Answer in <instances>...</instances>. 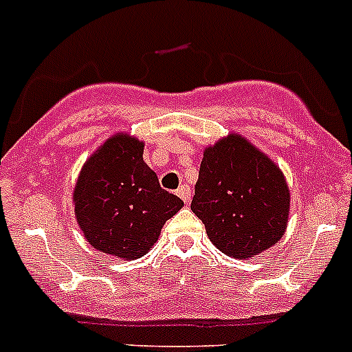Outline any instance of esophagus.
I'll use <instances>...</instances> for the list:
<instances>
[{
    "mask_svg": "<svg viewBox=\"0 0 352 352\" xmlns=\"http://www.w3.org/2000/svg\"><path fill=\"white\" fill-rule=\"evenodd\" d=\"M176 194H178V197L182 199V201H183V203H185V204L190 203V194H192L190 186L182 185V186H179V188H178V190H176Z\"/></svg>",
    "mask_w": 352,
    "mask_h": 352,
    "instance_id": "1",
    "label": "esophagus"
}]
</instances>
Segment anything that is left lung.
Wrapping results in <instances>:
<instances>
[{
    "label": "left lung",
    "instance_id": "obj_1",
    "mask_svg": "<svg viewBox=\"0 0 352 352\" xmlns=\"http://www.w3.org/2000/svg\"><path fill=\"white\" fill-rule=\"evenodd\" d=\"M289 197L280 169L234 133L204 151L190 208L214 247L247 259L284 236Z\"/></svg>",
    "mask_w": 352,
    "mask_h": 352
}]
</instances>
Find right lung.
I'll use <instances>...</instances> for the list:
<instances>
[{
  "instance_id": "1",
  "label": "right lung",
  "mask_w": 352,
  "mask_h": 352,
  "mask_svg": "<svg viewBox=\"0 0 352 352\" xmlns=\"http://www.w3.org/2000/svg\"><path fill=\"white\" fill-rule=\"evenodd\" d=\"M142 151L138 139L114 135L84 164L74 190L77 222L89 245L123 259L144 256L183 206L162 188Z\"/></svg>"
}]
</instances>
